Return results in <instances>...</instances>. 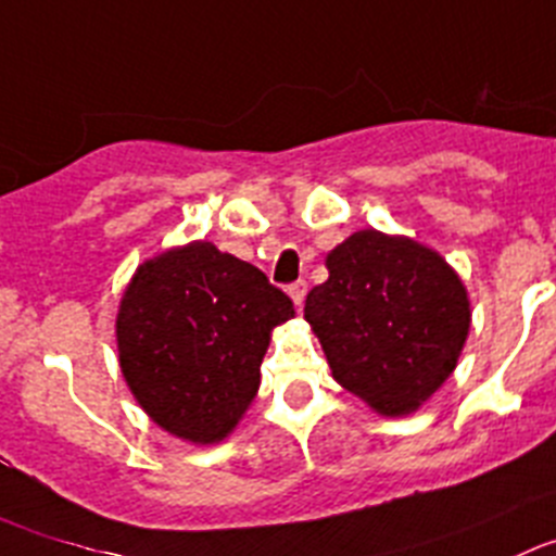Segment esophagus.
<instances>
[{"label": "esophagus", "mask_w": 556, "mask_h": 556, "mask_svg": "<svg viewBox=\"0 0 556 556\" xmlns=\"http://www.w3.org/2000/svg\"><path fill=\"white\" fill-rule=\"evenodd\" d=\"M288 293H290V299H293L295 307H302L304 295H307V282H304V279H295V282L288 288Z\"/></svg>", "instance_id": "obj_1"}]
</instances>
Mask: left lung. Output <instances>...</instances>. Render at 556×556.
Listing matches in <instances>:
<instances>
[{"instance_id": "obj_1", "label": "left lung", "mask_w": 556, "mask_h": 556, "mask_svg": "<svg viewBox=\"0 0 556 556\" xmlns=\"http://www.w3.org/2000/svg\"><path fill=\"white\" fill-rule=\"evenodd\" d=\"M304 318L337 383L383 417L412 414L450 378L469 334L466 288L442 254L359 230L326 257Z\"/></svg>"}]
</instances>
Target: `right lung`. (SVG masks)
Masks as SVG:
<instances>
[{"label":"right lung","instance_id":"obj_1","mask_svg":"<svg viewBox=\"0 0 556 556\" xmlns=\"http://www.w3.org/2000/svg\"><path fill=\"white\" fill-rule=\"evenodd\" d=\"M293 302L261 268L194 241L144 261L117 309L121 370L167 433L216 444L261 387L274 326Z\"/></svg>","mask_w":556,"mask_h":556}]
</instances>
